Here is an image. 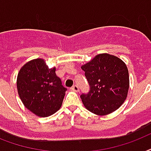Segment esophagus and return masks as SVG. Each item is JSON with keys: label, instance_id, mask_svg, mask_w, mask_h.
I'll use <instances>...</instances> for the list:
<instances>
[{"label": "esophagus", "instance_id": "1", "mask_svg": "<svg viewBox=\"0 0 151 151\" xmlns=\"http://www.w3.org/2000/svg\"><path fill=\"white\" fill-rule=\"evenodd\" d=\"M71 90H73V92H79V88H78V85H73V87L71 88Z\"/></svg>", "mask_w": 151, "mask_h": 151}]
</instances>
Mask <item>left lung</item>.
I'll return each instance as SVG.
<instances>
[{
    "mask_svg": "<svg viewBox=\"0 0 151 151\" xmlns=\"http://www.w3.org/2000/svg\"><path fill=\"white\" fill-rule=\"evenodd\" d=\"M90 90L81 95L85 108L95 114H109L126 99L129 88V70L122 59L112 55H97L81 66Z\"/></svg>",
    "mask_w": 151,
    "mask_h": 151,
    "instance_id": "8db88e82",
    "label": "left lung"
}]
</instances>
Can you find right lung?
I'll use <instances>...</instances> for the list:
<instances>
[{
	"label": "right lung",
	"instance_id": "obj_1",
	"mask_svg": "<svg viewBox=\"0 0 151 151\" xmlns=\"http://www.w3.org/2000/svg\"><path fill=\"white\" fill-rule=\"evenodd\" d=\"M17 89L25 106L42 117L59 110L67 90L55 74V68H48L42 59L31 60L20 69Z\"/></svg>",
	"mask_w": 151,
	"mask_h": 151
}]
</instances>
